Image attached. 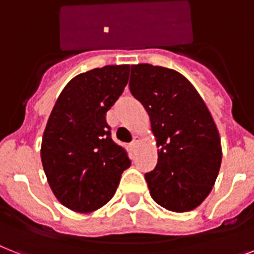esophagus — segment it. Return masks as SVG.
<instances>
[{"label": "esophagus", "instance_id": "esophagus-1", "mask_svg": "<svg viewBox=\"0 0 254 254\" xmlns=\"http://www.w3.org/2000/svg\"><path fill=\"white\" fill-rule=\"evenodd\" d=\"M138 142H139V138H138V137H134L133 138V142H131V147H135V146H137L138 145Z\"/></svg>", "mask_w": 254, "mask_h": 254}]
</instances>
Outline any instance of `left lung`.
<instances>
[{
	"mask_svg": "<svg viewBox=\"0 0 254 254\" xmlns=\"http://www.w3.org/2000/svg\"><path fill=\"white\" fill-rule=\"evenodd\" d=\"M129 88L148 113L158 164L145 175L152 199L185 213L209 195L222 162L213 117L191 83L176 70L148 64L131 66Z\"/></svg>",
	"mask_w": 254,
	"mask_h": 254,
	"instance_id": "1",
	"label": "left lung"
}]
</instances>
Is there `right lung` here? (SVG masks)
Wrapping results in <instances>:
<instances>
[{
	"label": "right lung",
	"instance_id": "obj_1",
	"mask_svg": "<svg viewBox=\"0 0 254 254\" xmlns=\"http://www.w3.org/2000/svg\"><path fill=\"white\" fill-rule=\"evenodd\" d=\"M129 65H108L74 77L48 119L41 163L49 187L67 209L91 213L112 198L130 167L127 150L113 142L106 113L129 79Z\"/></svg>",
	"mask_w": 254,
	"mask_h": 254
}]
</instances>
